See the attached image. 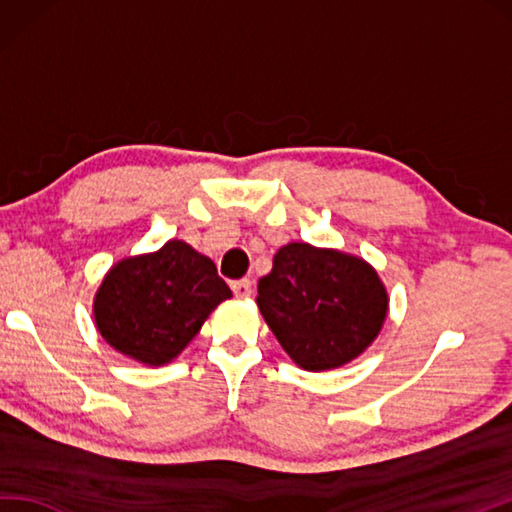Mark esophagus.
Masks as SVG:
<instances>
[{"label": "esophagus", "instance_id": "esophagus-1", "mask_svg": "<svg viewBox=\"0 0 512 512\" xmlns=\"http://www.w3.org/2000/svg\"><path fill=\"white\" fill-rule=\"evenodd\" d=\"M232 291H234L236 298H249V295H252V282H249L247 278L234 280L232 282Z\"/></svg>", "mask_w": 512, "mask_h": 512}]
</instances>
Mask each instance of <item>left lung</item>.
Segmentation results:
<instances>
[{"instance_id":"8db88e82","label":"left lung","mask_w":512,"mask_h":512,"mask_svg":"<svg viewBox=\"0 0 512 512\" xmlns=\"http://www.w3.org/2000/svg\"><path fill=\"white\" fill-rule=\"evenodd\" d=\"M256 304L295 366L324 372L346 366L377 339L390 295L361 256L287 243L258 280Z\"/></svg>"}]
</instances>
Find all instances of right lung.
Wrapping results in <instances>:
<instances>
[{"label": "right lung", "mask_w": 512, "mask_h": 512, "mask_svg": "<svg viewBox=\"0 0 512 512\" xmlns=\"http://www.w3.org/2000/svg\"><path fill=\"white\" fill-rule=\"evenodd\" d=\"M230 287L208 256L184 241L118 260L94 295V322L120 355L160 368L181 355Z\"/></svg>", "instance_id": "obj_1"}]
</instances>
